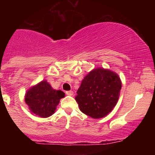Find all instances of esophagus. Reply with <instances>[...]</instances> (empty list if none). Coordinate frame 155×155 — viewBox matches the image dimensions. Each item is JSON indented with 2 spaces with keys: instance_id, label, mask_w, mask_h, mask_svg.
<instances>
[{
  "instance_id": "obj_1",
  "label": "esophagus",
  "mask_w": 155,
  "mask_h": 155,
  "mask_svg": "<svg viewBox=\"0 0 155 155\" xmlns=\"http://www.w3.org/2000/svg\"><path fill=\"white\" fill-rule=\"evenodd\" d=\"M66 94L69 95V96H73V91H66Z\"/></svg>"
}]
</instances>
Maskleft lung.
<instances>
[{
    "instance_id": "obj_1",
    "label": "left lung",
    "mask_w": 155,
    "mask_h": 155,
    "mask_svg": "<svg viewBox=\"0 0 155 155\" xmlns=\"http://www.w3.org/2000/svg\"><path fill=\"white\" fill-rule=\"evenodd\" d=\"M121 88V79L116 73L97 68L84 78L76 101L84 114L94 118H103L116 105Z\"/></svg>"
}]
</instances>
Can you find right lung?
Wrapping results in <instances>:
<instances>
[{"label": "right lung", "instance_id": "1", "mask_svg": "<svg viewBox=\"0 0 155 155\" xmlns=\"http://www.w3.org/2000/svg\"><path fill=\"white\" fill-rule=\"evenodd\" d=\"M65 96L60 90H54L46 81L31 87L25 94V102L33 113L46 118L54 112L61 98Z\"/></svg>", "mask_w": 155, "mask_h": 155}]
</instances>
